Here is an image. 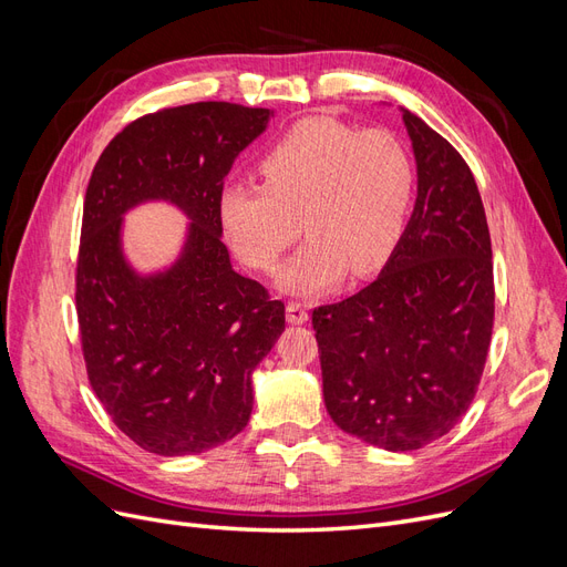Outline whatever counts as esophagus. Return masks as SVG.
<instances>
[{"label":"esophagus","mask_w":567,"mask_h":567,"mask_svg":"<svg viewBox=\"0 0 567 567\" xmlns=\"http://www.w3.org/2000/svg\"><path fill=\"white\" fill-rule=\"evenodd\" d=\"M286 319L290 323H307V319H310V310H307V305L302 302H288L286 307Z\"/></svg>","instance_id":"34e87169"}]
</instances>
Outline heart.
Masks as SVG:
<instances>
[{"instance_id": "heart-1", "label": "heart", "mask_w": 567, "mask_h": 567, "mask_svg": "<svg viewBox=\"0 0 567 567\" xmlns=\"http://www.w3.org/2000/svg\"><path fill=\"white\" fill-rule=\"evenodd\" d=\"M262 184L219 194L221 234L255 271L277 269L300 229L307 244L279 274V288L315 296L381 271L398 248L416 188V167L400 136L331 117L290 127L257 165Z\"/></svg>"}]
</instances>
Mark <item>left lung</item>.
Here are the masks:
<instances>
[{
  "mask_svg": "<svg viewBox=\"0 0 567 567\" xmlns=\"http://www.w3.org/2000/svg\"><path fill=\"white\" fill-rule=\"evenodd\" d=\"M416 203L379 279L312 315L333 423L388 452L421 450L466 414L494 323L492 244L471 169L406 109Z\"/></svg>",
  "mask_w": 567,
  "mask_h": 567,
  "instance_id": "1",
  "label": "left lung"
}]
</instances>
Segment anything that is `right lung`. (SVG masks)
Listing matches in <instances>:
<instances>
[{
  "label": "right lung",
  "mask_w": 567,
  "mask_h": 567,
  "mask_svg": "<svg viewBox=\"0 0 567 567\" xmlns=\"http://www.w3.org/2000/svg\"><path fill=\"white\" fill-rule=\"evenodd\" d=\"M271 117L227 101L165 109L94 165L75 293L84 362L113 423L151 454H203L241 433L252 371L284 333V302L231 267L217 215L234 161ZM146 202L189 219L176 260L151 272L124 248V217Z\"/></svg>",
  "instance_id": "1"
}]
</instances>
